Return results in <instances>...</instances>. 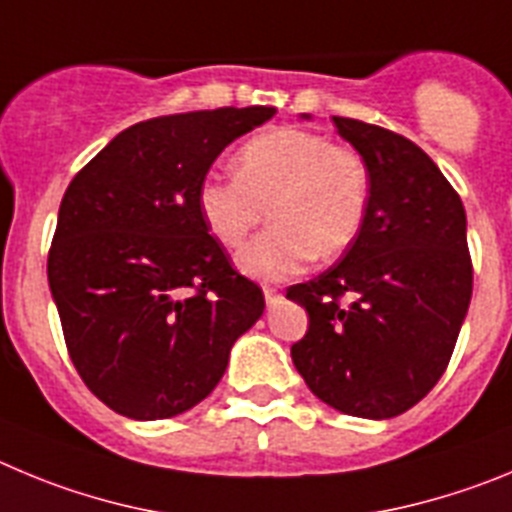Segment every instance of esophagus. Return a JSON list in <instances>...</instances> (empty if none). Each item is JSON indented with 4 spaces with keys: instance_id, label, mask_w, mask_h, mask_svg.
I'll use <instances>...</instances> for the list:
<instances>
[{
    "instance_id": "obj_1",
    "label": "esophagus",
    "mask_w": 512,
    "mask_h": 512,
    "mask_svg": "<svg viewBox=\"0 0 512 512\" xmlns=\"http://www.w3.org/2000/svg\"><path fill=\"white\" fill-rule=\"evenodd\" d=\"M262 293H265L267 306H275L280 301V288L278 285H262Z\"/></svg>"
}]
</instances>
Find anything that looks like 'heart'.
I'll use <instances>...</instances> for the list:
<instances>
[{
	"mask_svg": "<svg viewBox=\"0 0 512 512\" xmlns=\"http://www.w3.org/2000/svg\"><path fill=\"white\" fill-rule=\"evenodd\" d=\"M237 173H209L199 183L201 222L224 247H237L270 214L273 227L237 255L239 273L285 280L313 255H342L365 224L370 165L347 145L319 132L275 127L237 153Z\"/></svg>",
	"mask_w": 512,
	"mask_h": 512,
	"instance_id": "obj_1",
	"label": "heart"
}]
</instances>
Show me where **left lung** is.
<instances>
[{"label":"left lung","mask_w":512,"mask_h":512,"mask_svg":"<svg viewBox=\"0 0 512 512\" xmlns=\"http://www.w3.org/2000/svg\"><path fill=\"white\" fill-rule=\"evenodd\" d=\"M334 127L370 165V206L342 260L288 288L308 311L290 357L326 405L382 421L426 398L449 365L472 298L467 214L411 140L359 119Z\"/></svg>","instance_id":"1"}]
</instances>
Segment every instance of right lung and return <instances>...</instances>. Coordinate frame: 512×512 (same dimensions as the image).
Returning a JSON list of instances; mask_svg holds the SVG:
<instances>
[{"instance_id": "obj_1", "label": "right lung", "mask_w": 512, "mask_h": 512, "mask_svg": "<svg viewBox=\"0 0 512 512\" xmlns=\"http://www.w3.org/2000/svg\"><path fill=\"white\" fill-rule=\"evenodd\" d=\"M273 107L147 119L78 170L58 209L48 283L86 388L135 421L186 413L265 311L201 222L196 191Z\"/></svg>"}]
</instances>
